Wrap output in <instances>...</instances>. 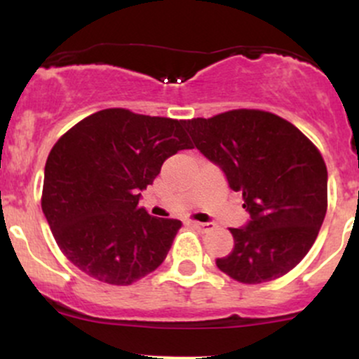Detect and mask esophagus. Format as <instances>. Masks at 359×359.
Listing matches in <instances>:
<instances>
[{
  "instance_id": "1",
  "label": "esophagus",
  "mask_w": 359,
  "mask_h": 359,
  "mask_svg": "<svg viewBox=\"0 0 359 359\" xmlns=\"http://www.w3.org/2000/svg\"><path fill=\"white\" fill-rule=\"evenodd\" d=\"M191 224L194 226V228H197V229H201V231H209V229H212V222H191Z\"/></svg>"
}]
</instances>
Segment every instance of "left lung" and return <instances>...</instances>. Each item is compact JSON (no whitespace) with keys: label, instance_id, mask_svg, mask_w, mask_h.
<instances>
[{"label":"left lung","instance_id":"obj_1","mask_svg":"<svg viewBox=\"0 0 359 359\" xmlns=\"http://www.w3.org/2000/svg\"><path fill=\"white\" fill-rule=\"evenodd\" d=\"M194 145L243 194L250 219L216 265L243 283L275 280L307 255L327 209V168L299 128L277 114L234 109L189 119Z\"/></svg>","mask_w":359,"mask_h":359}]
</instances>
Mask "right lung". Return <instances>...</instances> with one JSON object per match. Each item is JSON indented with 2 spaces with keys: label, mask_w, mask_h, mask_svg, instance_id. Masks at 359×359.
Here are the masks:
<instances>
[{
  "label": "right lung",
  "mask_w": 359,
  "mask_h": 359,
  "mask_svg": "<svg viewBox=\"0 0 359 359\" xmlns=\"http://www.w3.org/2000/svg\"><path fill=\"white\" fill-rule=\"evenodd\" d=\"M185 121L113 108L90 114L53 145L45 163L42 211L77 269L130 285L158 269L180 221L150 216L140 191L163 162L192 148Z\"/></svg>",
  "instance_id": "obj_1"
}]
</instances>
